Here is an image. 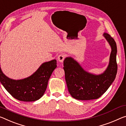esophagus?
I'll return each mask as SVG.
<instances>
[{"mask_svg":"<svg viewBox=\"0 0 126 126\" xmlns=\"http://www.w3.org/2000/svg\"><path fill=\"white\" fill-rule=\"evenodd\" d=\"M65 58V55L63 54H60L58 56V60L60 62L62 63L64 61V60Z\"/></svg>","mask_w":126,"mask_h":126,"instance_id":"obj_1","label":"esophagus"}]
</instances>
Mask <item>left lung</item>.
Here are the masks:
<instances>
[{
  "label": "left lung",
  "instance_id": "obj_1",
  "mask_svg": "<svg viewBox=\"0 0 126 126\" xmlns=\"http://www.w3.org/2000/svg\"><path fill=\"white\" fill-rule=\"evenodd\" d=\"M104 36L111 48L108 67L104 72L95 75L86 72L76 61L71 57L63 62V69L68 90L73 98L81 100L98 99L108 89L114 80L117 72V45L108 33Z\"/></svg>",
  "mask_w": 126,
  "mask_h": 126
}]
</instances>
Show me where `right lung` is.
<instances>
[{
  "label": "right lung",
  "mask_w": 126,
  "mask_h": 126,
  "mask_svg": "<svg viewBox=\"0 0 126 126\" xmlns=\"http://www.w3.org/2000/svg\"><path fill=\"white\" fill-rule=\"evenodd\" d=\"M57 66L55 59L44 63L32 75L19 80L7 77L0 67V81L15 99L23 101H34L43 96L50 77Z\"/></svg>",
  "instance_id": "add662e5"
}]
</instances>
